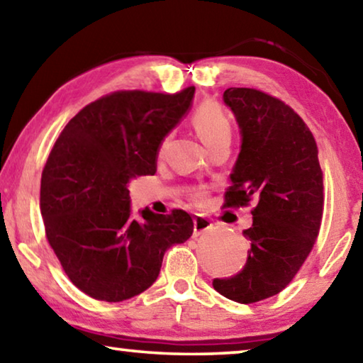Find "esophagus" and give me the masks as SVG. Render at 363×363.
<instances>
[{
    "mask_svg": "<svg viewBox=\"0 0 363 363\" xmlns=\"http://www.w3.org/2000/svg\"><path fill=\"white\" fill-rule=\"evenodd\" d=\"M211 227H213V224L210 219H206L205 216H196L194 219V237H199L200 233L210 230Z\"/></svg>",
    "mask_w": 363,
    "mask_h": 363,
    "instance_id": "34e87169",
    "label": "esophagus"
}]
</instances>
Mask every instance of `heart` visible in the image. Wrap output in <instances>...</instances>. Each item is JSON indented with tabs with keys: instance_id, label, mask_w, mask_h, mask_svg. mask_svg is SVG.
<instances>
[{
	"instance_id": "1",
	"label": "heart",
	"mask_w": 363,
	"mask_h": 363,
	"mask_svg": "<svg viewBox=\"0 0 363 363\" xmlns=\"http://www.w3.org/2000/svg\"><path fill=\"white\" fill-rule=\"evenodd\" d=\"M190 121H192V126L195 128V131L200 136V139L203 140L210 149L220 143H230L232 123L229 120V116L224 112V108L220 107L218 102H201L200 106L195 108ZM164 145H167V139L163 140L162 145H160V152L164 149ZM194 200L196 203H203L205 194L196 192L194 195Z\"/></svg>"
}]
</instances>
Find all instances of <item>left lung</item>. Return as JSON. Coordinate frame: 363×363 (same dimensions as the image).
Listing matches in <instances>:
<instances>
[{
  "label": "left lung",
  "instance_id": "obj_1",
  "mask_svg": "<svg viewBox=\"0 0 363 363\" xmlns=\"http://www.w3.org/2000/svg\"><path fill=\"white\" fill-rule=\"evenodd\" d=\"M224 102L242 133V149L225 190L224 208L253 203L243 230L247 264L213 288L251 304L280 293L309 256L323 214V173L317 143L303 118L277 97L253 88H229Z\"/></svg>",
  "mask_w": 363,
  "mask_h": 363
}]
</instances>
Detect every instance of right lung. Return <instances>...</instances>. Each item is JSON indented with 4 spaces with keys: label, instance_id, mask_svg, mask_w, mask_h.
Listing matches in <instances>:
<instances>
[{
    "label": "right lung",
    "instance_id": "right-lung-1",
    "mask_svg": "<svg viewBox=\"0 0 363 363\" xmlns=\"http://www.w3.org/2000/svg\"><path fill=\"white\" fill-rule=\"evenodd\" d=\"M194 86L174 94L115 91L67 123L43 168L46 238L67 277L88 296L120 303L157 280L167 250L189 240L182 210L131 216L128 184L157 171L163 138L187 112Z\"/></svg>",
    "mask_w": 363,
    "mask_h": 363
}]
</instances>
